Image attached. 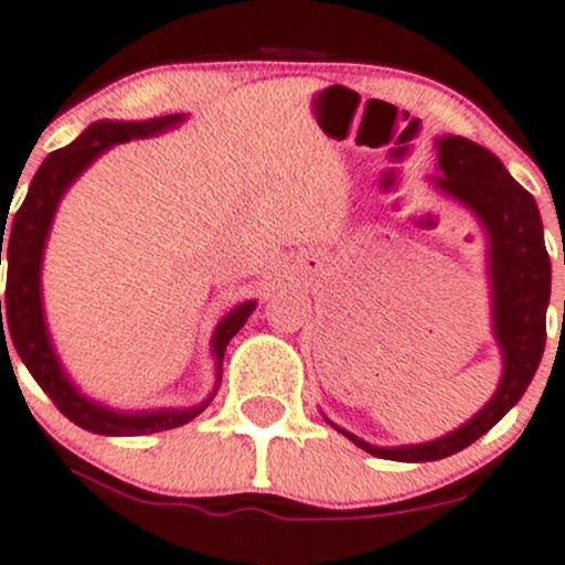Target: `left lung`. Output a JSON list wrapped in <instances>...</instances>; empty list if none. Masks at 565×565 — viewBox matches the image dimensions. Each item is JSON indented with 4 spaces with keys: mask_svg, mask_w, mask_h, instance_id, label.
I'll list each match as a JSON object with an SVG mask.
<instances>
[{
    "mask_svg": "<svg viewBox=\"0 0 565 565\" xmlns=\"http://www.w3.org/2000/svg\"><path fill=\"white\" fill-rule=\"evenodd\" d=\"M443 179L437 186L465 202L483 221L491 239L493 331L504 354V373L491 403L465 427L424 446L376 448L344 429L354 446L392 461H435L459 454L483 437L523 397L534 379L547 339L550 256L534 198L480 143L448 136L437 141Z\"/></svg>",
    "mask_w": 565,
    "mask_h": 565,
    "instance_id": "1",
    "label": "left lung"
}]
</instances>
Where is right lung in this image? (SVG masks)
<instances>
[{
  "instance_id": "add662e5",
  "label": "right lung",
  "mask_w": 565,
  "mask_h": 565,
  "mask_svg": "<svg viewBox=\"0 0 565 565\" xmlns=\"http://www.w3.org/2000/svg\"><path fill=\"white\" fill-rule=\"evenodd\" d=\"M179 114H170V117H157L149 122H95L87 128L74 143H68L66 149L53 151L47 160L42 162V168L36 170L34 181H31L26 200L18 207L15 218H12L8 234H4V224H8V215H0V264H2L3 237H9L4 244V258H8V288H4V301L0 299V347L8 350L10 339L15 347L18 358L23 360V365L29 367V373L34 376V382L47 392L50 401L55 403V408L66 416L68 422H74L77 427L87 429V433L98 435H151L162 433V429L181 427V424L192 422L194 416H200L207 408V403L198 405V408L186 411H160V414H114L109 408H100L82 397L74 390L72 382L63 376L58 358H55L53 347H50L47 328H44L42 317V299H40V264H42V250L44 239H47L50 221H53L55 205L66 192V186L72 183L82 170L90 164L95 157L104 154L106 149L114 143L132 141V138H146L154 136L170 125H179ZM256 303L245 301L237 309H232L224 320L218 322L213 335V352L215 363H218L221 373V360H224L226 344L232 341V335L245 326ZM6 315V322H1V315ZM10 358V352H8Z\"/></svg>"
}]
</instances>
